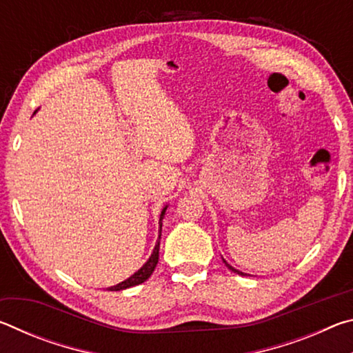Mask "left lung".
<instances>
[{
	"label": "left lung",
	"mask_w": 353,
	"mask_h": 353,
	"mask_svg": "<svg viewBox=\"0 0 353 353\" xmlns=\"http://www.w3.org/2000/svg\"><path fill=\"white\" fill-rule=\"evenodd\" d=\"M223 261H224V265L227 266V268H229V270L230 271H234V272H236V274H240V276H248V274H244V272H241V271H238V270H235V268L234 266H232V265H229V263H227L224 259H223Z\"/></svg>",
	"instance_id": "left-lung-1"
}]
</instances>
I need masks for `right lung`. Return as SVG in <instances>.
I'll list each match as a JSON object with an SVG mask.
<instances>
[{
    "mask_svg": "<svg viewBox=\"0 0 353 353\" xmlns=\"http://www.w3.org/2000/svg\"><path fill=\"white\" fill-rule=\"evenodd\" d=\"M166 208H168V205H165V207H163V210H162V213H160V219H159L160 232H159V238H157V241H155V246H154V250H152L151 256H149V259L146 260L145 265H143L139 271L134 272L132 276H130L129 279L123 280L121 283L113 285V286H110V288H107V290H110V291H121V290H128V288H130V286H137V285H140V283H143V282H146V280H148L149 277H151V274L154 272L155 266H157V263H159L160 236H162V221H163V218H165Z\"/></svg>",
    "mask_w": 353,
    "mask_h": 353,
    "instance_id": "add662e5",
    "label": "right lung"
}]
</instances>
